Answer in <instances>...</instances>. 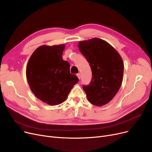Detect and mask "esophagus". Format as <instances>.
Masks as SVG:
<instances>
[{
    "label": "esophagus",
    "instance_id": "34e87169",
    "mask_svg": "<svg viewBox=\"0 0 152 152\" xmlns=\"http://www.w3.org/2000/svg\"><path fill=\"white\" fill-rule=\"evenodd\" d=\"M77 76L78 77V78H79V79H80V78H81V75H80V73H77Z\"/></svg>",
    "mask_w": 152,
    "mask_h": 152
}]
</instances>
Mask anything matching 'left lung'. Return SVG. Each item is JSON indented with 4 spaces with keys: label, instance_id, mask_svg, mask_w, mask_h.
I'll list each match as a JSON object with an SVG mask.
<instances>
[{
    "label": "left lung",
    "instance_id": "8db88e82",
    "mask_svg": "<svg viewBox=\"0 0 152 152\" xmlns=\"http://www.w3.org/2000/svg\"><path fill=\"white\" fill-rule=\"evenodd\" d=\"M79 48L89 63L93 75L89 84L83 85L87 98L94 105H104L121 87L124 73L122 59L111 45L98 38L81 41Z\"/></svg>",
    "mask_w": 152,
    "mask_h": 152
}]
</instances>
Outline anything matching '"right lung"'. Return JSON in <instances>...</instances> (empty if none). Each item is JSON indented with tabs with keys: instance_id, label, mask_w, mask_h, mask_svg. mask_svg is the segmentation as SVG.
I'll list each match as a JSON object with an SVG mask.
<instances>
[{
	"instance_id": "obj_1",
	"label": "right lung",
	"mask_w": 152,
	"mask_h": 152,
	"mask_svg": "<svg viewBox=\"0 0 152 152\" xmlns=\"http://www.w3.org/2000/svg\"><path fill=\"white\" fill-rule=\"evenodd\" d=\"M65 45H42L31 54L26 75L30 89L42 102L57 105L65 101L79 82L70 72V64L62 58Z\"/></svg>"
}]
</instances>
